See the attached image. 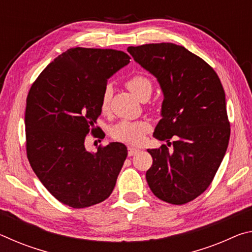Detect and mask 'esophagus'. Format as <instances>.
<instances>
[{
    "label": "esophagus",
    "mask_w": 252,
    "mask_h": 252,
    "mask_svg": "<svg viewBox=\"0 0 252 252\" xmlns=\"http://www.w3.org/2000/svg\"><path fill=\"white\" fill-rule=\"evenodd\" d=\"M139 151H140L139 149H135V148H132V147L127 148V155H129V157H132V156L136 155V153H138Z\"/></svg>",
    "instance_id": "1"
}]
</instances>
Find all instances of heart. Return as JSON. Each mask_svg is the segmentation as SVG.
Returning a JSON list of instances; mask_svg holds the SVG:
<instances>
[{
  "label": "heart",
  "mask_w": 252,
  "mask_h": 252,
  "mask_svg": "<svg viewBox=\"0 0 252 252\" xmlns=\"http://www.w3.org/2000/svg\"><path fill=\"white\" fill-rule=\"evenodd\" d=\"M126 88L138 97L142 99L144 95L151 94L152 83L151 81L144 75L135 74L126 81ZM110 100V89L105 88L101 97V109L105 110L108 108ZM151 126L147 121H129L121 120L116 125L111 126L110 133L114 140L119 142H123L126 144H138L142 143L144 135L150 131Z\"/></svg>",
  "instance_id": "1"
}]
</instances>
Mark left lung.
Returning <instances> with one entry per match:
<instances>
[{"label":"left lung","instance_id":"left-lung-1","mask_svg":"<svg viewBox=\"0 0 252 252\" xmlns=\"http://www.w3.org/2000/svg\"><path fill=\"white\" fill-rule=\"evenodd\" d=\"M132 58L157 78L163 93L161 120L153 136L174 138L148 149L153 162L146 178L153 194L183 204L210 186L227 151L230 123L219 76L201 58L181 45L152 43L127 48Z\"/></svg>","mask_w":252,"mask_h":252}]
</instances>
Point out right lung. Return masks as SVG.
I'll return each mask as SVG.
<instances>
[{
    "mask_svg": "<svg viewBox=\"0 0 252 252\" xmlns=\"http://www.w3.org/2000/svg\"><path fill=\"white\" fill-rule=\"evenodd\" d=\"M112 49H70L37 76L27 97V155L34 173L60 202L87 208L112 193L127 156L125 144L111 142L96 152L84 141L96 131L108 79L129 64Z\"/></svg>",
    "mask_w": 252,
    "mask_h": 252,
    "instance_id": "right-lung-1",
    "label": "right lung"
}]
</instances>
